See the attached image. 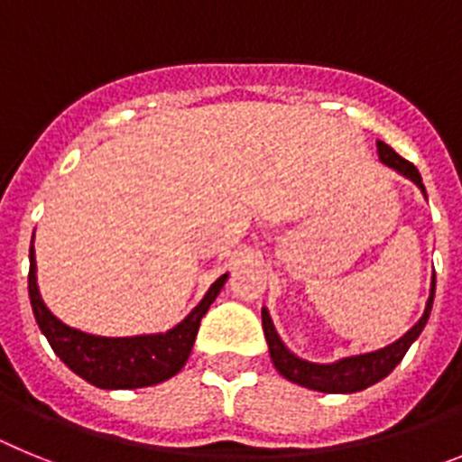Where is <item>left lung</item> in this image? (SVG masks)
<instances>
[{
	"instance_id": "1",
	"label": "left lung",
	"mask_w": 462,
	"mask_h": 462,
	"mask_svg": "<svg viewBox=\"0 0 462 462\" xmlns=\"http://www.w3.org/2000/svg\"><path fill=\"white\" fill-rule=\"evenodd\" d=\"M377 154L382 164H386L389 169H393L395 173H400L402 178L414 182V185L421 189V194L426 196L421 173L416 171L414 164H410L407 159L400 157V154L383 141H377ZM432 298H435V273H432L430 293H428L421 319L416 321V324L407 330L405 336L398 337V340L391 342V345L382 346V349H374V352L368 354H356V356L337 358V361L333 363H312L296 356V354L282 342L268 308H261V321H263V333H266L268 352H271L273 365H275L277 373L284 379H289V382L298 383V386H305V389L321 391V393H356V391L368 389L373 383L382 382L386 374H391V370L402 361L407 349L414 345L416 337L421 336L423 326L428 324V317H430Z\"/></svg>"
}]
</instances>
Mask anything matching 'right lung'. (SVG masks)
<instances>
[{"instance_id":"add662e5","label":"right lung","mask_w":462,"mask_h":462,"mask_svg":"<svg viewBox=\"0 0 462 462\" xmlns=\"http://www.w3.org/2000/svg\"><path fill=\"white\" fill-rule=\"evenodd\" d=\"M228 273L212 282L201 303L196 305L185 319L166 333H148L132 337H104L92 336L85 330L67 326L48 310L36 284V256L34 236L30 247V300L34 319L41 333L51 342L52 352L69 370L83 377L97 389H143L162 383L178 374L187 363L194 346L196 333L201 326L203 314L208 312L215 298L224 289Z\"/></svg>"}]
</instances>
